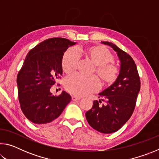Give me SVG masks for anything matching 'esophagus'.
Masks as SVG:
<instances>
[{"mask_svg":"<svg viewBox=\"0 0 159 159\" xmlns=\"http://www.w3.org/2000/svg\"><path fill=\"white\" fill-rule=\"evenodd\" d=\"M71 99H72V100H73V101H76V100H79V99H80V97L73 95L71 97Z\"/></svg>","mask_w":159,"mask_h":159,"instance_id":"obj_1","label":"esophagus"}]
</instances>
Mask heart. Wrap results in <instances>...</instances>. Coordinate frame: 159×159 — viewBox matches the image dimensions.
I'll list each match as a JSON object with an SVG mask.
<instances>
[{"label": "heart", "instance_id": "heart-1", "mask_svg": "<svg viewBox=\"0 0 159 159\" xmlns=\"http://www.w3.org/2000/svg\"><path fill=\"white\" fill-rule=\"evenodd\" d=\"M85 57L95 65V73L104 85H111L116 81L120 69L113 62L114 57L107 48L102 45H93L83 50ZM79 55L75 48H69L64 54L61 68L66 74H71L76 69ZM65 89L76 95H85L95 92L100 87V80L95 76L85 77L75 74L64 80Z\"/></svg>", "mask_w": 159, "mask_h": 159}]
</instances>
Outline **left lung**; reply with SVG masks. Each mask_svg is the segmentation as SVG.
<instances>
[{
  "mask_svg": "<svg viewBox=\"0 0 159 159\" xmlns=\"http://www.w3.org/2000/svg\"><path fill=\"white\" fill-rule=\"evenodd\" d=\"M111 46L120 60V74L114 84L99 93L102 101L93 102V107L85 113L89 125L102 133L117 131L133 114L140 90V78L134 61L127 52L110 42H102Z\"/></svg>",
  "mask_w": 159,
  "mask_h": 159,
  "instance_id": "1",
  "label": "left lung"
}]
</instances>
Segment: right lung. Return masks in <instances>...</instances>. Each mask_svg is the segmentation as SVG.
<instances>
[{
	"mask_svg": "<svg viewBox=\"0 0 159 159\" xmlns=\"http://www.w3.org/2000/svg\"><path fill=\"white\" fill-rule=\"evenodd\" d=\"M75 43L64 38H52L32 48L26 55L17 83L21 109L32 123L52 122L71 102V95L65 91L52 95L50 88L62 74L64 52Z\"/></svg>",
	"mask_w": 159,
	"mask_h": 159,
	"instance_id": "1",
	"label": "right lung"
}]
</instances>
